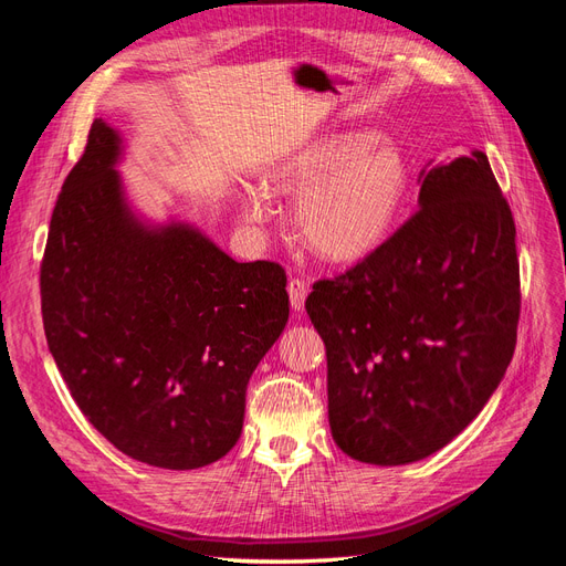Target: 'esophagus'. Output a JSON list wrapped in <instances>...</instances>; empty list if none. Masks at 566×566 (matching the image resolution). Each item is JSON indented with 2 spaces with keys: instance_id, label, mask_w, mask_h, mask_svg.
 Here are the masks:
<instances>
[{
  "instance_id": "esophagus-1",
  "label": "esophagus",
  "mask_w": 566,
  "mask_h": 566,
  "mask_svg": "<svg viewBox=\"0 0 566 566\" xmlns=\"http://www.w3.org/2000/svg\"><path fill=\"white\" fill-rule=\"evenodd\" d=\"M287 295H290V304H293L295 312L304 310V300L310 295V285H306L302 279H290L287 281Z\"/></svg>"
}]
</instances>
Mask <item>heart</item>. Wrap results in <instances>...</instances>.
Listing matches in <instances>:
<instances>
[{"label": "heart", "mask_w": 566, "mask_h": 566, "mask_svg": "<svg viewBox=\"0 0 566 566\" xmlns=\"http://www.w3.org/2000/svg\"><path fill=\"white\" fill-rule=\"evenodd\" d=\"M273 191L300 196L297 231L328 262H358L391 233L408 191V167L397 146L373 132H337L304 146L273 169ZM250 224L273 210L266 193L250 188L241 200Z\"/></svg>", "instance_id": "b5f03b06"}]
</instances>
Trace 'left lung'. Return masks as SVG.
<instances>
[{
  "instance_id": "obj_1",
  "label": "left lung",
  "mask_w": 566,
  "mask_h": 566,
  "mask_svg": "<svg viewBox=\"0 0 566 566\" xmlns=\"http://www.w3.org/2000/svg\"><path fill=\"white\" fill-rule=\"evenodd\" d=\"M420 210L361 262L314 283L337 447L370 465L443 449L517 345L515 219L482 150L420 172Z\"/></svg>"
}]
</instances>
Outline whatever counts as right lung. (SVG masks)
<instances>
[{"label":"right lung","instance_id":"right-lung-1","mask_svg":"<svg viewBox=\"0 0 566 566\" xmlns=\"http://www.w3.org/2000/svg\"><path fill=\"white\" fill-rule=\"evenodd\" d=\"M119 153V134L94 119L59 193L40 269L46 345L117 451L196 470L241 437L248 382L287 323V279L276 262L231 260L191 224H146Z\"/></svg>","mask_w":566,"mask_h":566}]
</instances>
